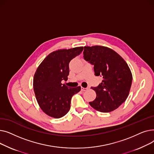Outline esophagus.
Segmentation results:
<instances>
[{"instance_id":"obj_1","label":"esophagus","mask_w":154,"mask_h":154,"mask_svg":"<svg viewBox=\"0 0 154 154\" xmlns=\"http://www.w3.org/2000/svg\"><path fill=\"white\" fill-rule=\"evenodd\" d=\"M87 88H84V87H81V91H85L86 90H87Z\"/></svg>"}]
</instances>
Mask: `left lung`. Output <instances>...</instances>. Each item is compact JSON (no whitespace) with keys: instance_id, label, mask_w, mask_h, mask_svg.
<instances>
[{"instance_id":"left-lung-1","label":"left lung","mask_w":154,"mask_h":154,"mask_svg":"<svg viewBox=\"0 0 154 154\" xmlns=\"http://www.w3.org/2000/svg\"><path fill=\"white\" fill-rule=\"evenodd\" d=\"M85 60L94 65L95 75L103 77L102 82L92 88L96 98L89 104L100 112L117 109L127 99L132 81V75L127 62L111 48L101 46H85Z\"/></svg>"}]
</instances>
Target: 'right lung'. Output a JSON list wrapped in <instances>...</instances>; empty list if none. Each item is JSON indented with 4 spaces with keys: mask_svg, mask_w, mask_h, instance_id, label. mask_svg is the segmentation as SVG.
I'll list each match as a JSON object with an SVG mask.
<instances>
[{
    "mask_svg": "<svg viewBox=\"0 0 154 154\" xmlns=\"http://www.w3.org/2000/svg\"><path fill=\"white\" fill-rule=\"evenodd\" d=\"M83 49V47H77L54 51L37 67L34 91L40 108L47 116L56 119L64 116L70 110L72 96L80 91V86L68 87L62 80H67L70 61Z\"/></svg>",
    "mask_w": 154,
    "mask_h": 154,
    "instance_id": "1",
    "label": "right lung"
}]
</instances>
